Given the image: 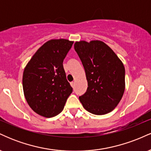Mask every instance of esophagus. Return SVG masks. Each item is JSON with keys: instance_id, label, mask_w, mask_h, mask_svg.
<instances>
[{"instance_id": "obj_1", "label": "esophagus", "mask_w": 151, "mask_h": 151, "mask_svg": "<svg viewBox=\"0 0 151 151\" xmlns=\"http://www.w3.org/2000/svg\"><path fill=\"white\" fill-rule=\"evenodd\" d=\"M70 84H71V86H72V87H74V86H75V82H74V81H72V82H71L70 83Z\"/></svg>"}]
</instances>
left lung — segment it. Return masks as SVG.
I'll use <instances>...</instances> for the list:
<instances>
[{
	"label": "left lung",
	"mask_w": 151,
	"mask_h": 151,
	"mask_svg": "<svg viewBox=\"0 0 151 151\" xmlns=\"http://www.w3.org/2000/svg\"><path fill=\"white\" fill-rule=\"evenodd\" d=\"M74 50L84 66L88 82L86 91L79 97L83 107L96 115L112 111L125 90L124 64L102 41L76 42Z\"/></svg>",
	"instance_id": "1"
}]
</instances>
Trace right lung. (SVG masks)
<instances>
[{"label": "right lung", "instance_id": "obj_1", "mask_svg": "<svg viewBox=\"0 0 151 151\" xmlns=\"http://www.w3.org/2000/svg\"><path fill=\"white\" fill-rule=\"evenodd\" d=\"M73 42L66 39L50 40L26 65L22 76L24 95L30 108L39 115L50 118L61 113L72 92L63 60Z\"/></svg>", "mask_w": 151, "mask_h": 151}]
</instances>
